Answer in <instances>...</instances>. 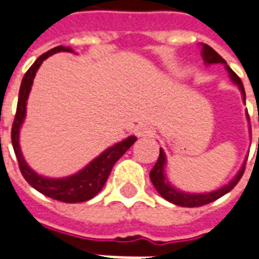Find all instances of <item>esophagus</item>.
Here are the masks:
<instances>
[{
  "mask_svg": "<svg viewBox=\"0 0 259 259\" xmlns=\"http://www.w3.org/2000/svg\"><path fill=\"white\" fill-rule=\"evenodd\" d=\"M152 132H154V130H152V127H151V126L141 123V124H139V126H136L135 135L137 136V137H148V136L152 135Z\"/></svg>",
  "mask_w": 259,
  "mask_h": 259,
  "instance_id": "1",
  "label": "esophagus"
}]
</instances>
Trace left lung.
<instances>
[{"label": "left lung", "instance_id": "1", "mask_svg": "<svg viewBox=\"0 0 259 259\" xmlns=\"http://www.w3.org/2000/svg\"><path fill=\"white\" fill-rule=\"evenodd\" d=\"M202 45V57L206 64H217V63H221V64H225V68H227L228 74L231 76V79L237 86L242 92L243 100L246 101V92H244V88H243V83L240 81V78L233 72L231 67L228 66L227 61L224 60L217 52L214 51L211 47H208L206 44H200ZM164 166H166V155H164L163 149L160 148V152H159V158L156 160V163L151 170L149 173V178L154 184L155 189L158 191L159 195L164 198L166 200H168L170 203H174L177 206H181V207H199V206H204L207 203H211L214 200H217L221 196H224L225 193H228L229 191L236 187V184L239 183V180L242 178L243 173H244V166H246V162L243 163L242 168L239 170V173L236 174V177L232 180L231 183L224 185L222 188L215 189L212 192L207 193H187L183 192V191H178L177 188H174L171 184L168 183L167 178L164 176Z\"/></svg>", "mask_w": 259, "mask_h": 259}]
</instances>
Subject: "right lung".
<instances>
[{"mask_svg": "<svg viewBox=\"0 0 259 259\" xmlns=\"http://www.w3.org/2000/svg\"><path fill=\"white\" fill-rule=\"evenodd\" d=\"M57 52H72L71 48L66 47H56L51 49L47 53H44L38 57L35 63L32 64L24 74L19 91V100H17L16 115L12 124V145L16 154L17 162H19V168L22 171L23 177L26 178L32 188H35L38 192H41L45 196H49L52 199H56L64 203H81L91 200L95 198L97 193L100 192L101 188L104 187L107 178L110 176L111 170L116 163V160L127 151V149L135 144L137 137L130 136L123 141H120L118 144L112 145L110 148H107L101 155L93 159L91 163L86 167H83L81 171L72 174L70 177L64 178H48L44 176H39L32 170L26 160L23 158L20 145H19V132L22 127V123L26 118V105H27V99L31 91L32 81L34 76L37 74L38 68L42 64V61L52 56L53 53Z\"/></svg>", "mask_w": 259, "mask_h": 259, "instance_id": "obj_1", "label": "right lung"}]
</instances>
